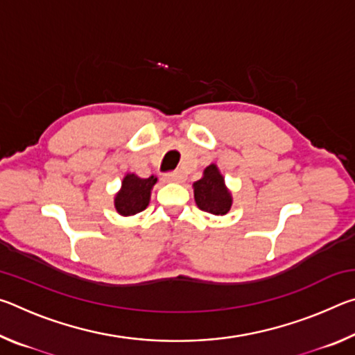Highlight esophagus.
Returning <instances> with one entry per match:
<instances>
[{"label":"esophagus","mask_w":355,"mask_h":355,"mask_svg":"<svg viewBox=\"0 0 355 355\" xmlns=\"http://www.w3.org/2000/svg\"><path fill=\"white\" fill-rule=\"evenodd\" d=\"M164 180L166 182H173V183H178L182 182L183 180V175L180 172H173V173H167V175H164Z\"/></svg>","instance_id":"esophagus-1"}]
</instances>
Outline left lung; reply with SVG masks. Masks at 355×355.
<instances>
[{"label": "left lung", "mask_w": 355, "mask_h": 355, "mask_svg": "<svg viewBox=\"0 0 355 355\" xmlns=\"http://www.w3.org/2000/svg\"><path fill=\"white\" fill-rule=\"evenodd\" d=\"M194 199L197 207L202 211L214 216H225L233 205V197L230 189L227 188L225 178L222 177L219 167L209 164L203 171L200 180L192 184Z\"/></svg>", "instance_id": "8db88e82"}]
</instances>
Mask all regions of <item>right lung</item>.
<instances>
[{"label": "right lung", "instance_id": "obj_1", "mask_svg": "<svg viewBox=\"0 0 355 355\" xmlns=\"http://www.w3.org/2000/svg\"><path fill=\"white\" fill-rule=\"evenodd\" d=\"M156 182H158V178L155 175L141 178L136 173H125L122 186L114 196L116 211L123 218H130V216L144 211L148 207L150 196H152V189Z\"/></svg>", "mask_w": 355, "mask_h": 355}]
</instances>
